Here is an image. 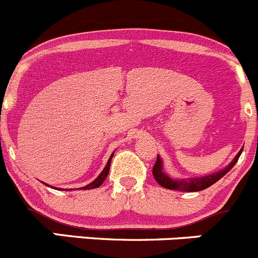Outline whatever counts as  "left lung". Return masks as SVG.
<instances>
[{
    "mask_svg": "<svg viewBox=\"0 0 258 258\" xmlns=\"http://www.w3.org/2000/svg\"><path fill=\"white\" fill-rule=\"evenodd\" d=\"M242 151H243V149L236 155L233 161H232L226 169L221 170V171L216 172V174L208 175V176H204V177H194V179H181V180H174L170 176H167V175L162 171L161 159L157 156L156 162H155L154 167H152V175H154L155 180H156L161 186L166 187V189L180 190V191H199V190L207 189V187H209L211 185H213L214 182L218 181L221 177H223L224 175H226L227 172H228L229 170L236 165V162L238 161Z\"/></svg>",
    "mask_w": 258,
    "mask_h": 258,
    "instance_id": "1",
    "label": "left lung"
}]
</instances>
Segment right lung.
Returning a JSON list of instances; mask_svg holds the SVG:
<instances>
[{
	"mask_svg": "<svg viewBox=\"0 0 258 258\" xmlns=\"http://www.w3.org/2000/svg\"><path fill=\"white\" fill-rule=\"evenodd\" d=\"M112 157H113V154L111 155V157H109L108 162H107V165H106V167H104L103 171H102L101 174H99V176L97 177V179L94 180L93 182H91V184H88V185H87V186L81 187V189H88V190H89V189H94V187H98V186H101L102 184H103V181H104V180H106L107 175H108V172H109V166H111V160H112Z\"/></svg>",
	"mask_w": 258,
	"mask_h": 258,
	"instance_id": "add662e5",
	"label": "right lung"
}]
</instances>
